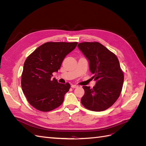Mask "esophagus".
Returning a JSON list of instances; mask_svg holds the SVG:
<instances>
[{"label":"esophagus","instance_id":"34e87169","mask_svg":"<svg viewBox=\"0 0 146 146\" xmlns=\"http://www.w3.org/2000/svg\"><path fill=\"white\" fill-rule=\"evenodd\" d=\"M78 86V85H71V87L72 88H77Z\"/></svg>","mask_w":146,"mask_h":146}]
</instances>
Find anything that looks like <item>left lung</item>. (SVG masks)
<instances>
[{
  "label": "left lung",
  "instance_id": "8db88e82",
  "mask_svg": "<svg viewBox=\"0 0 146 146\" xmlns=\"http://www.w3.org/2000/svg\"><path fill=\"white\" fill-rule=\"evenodd\" d=\"M78 47L89 60L92 78L97 80L92 89L83 86L82 104L91 111H104L115 103L122 91L124 76L118 58L98 42H83Z\"/></svg>",
  "mask_w": 146,
  "mask_h": 146
}]
</instances>
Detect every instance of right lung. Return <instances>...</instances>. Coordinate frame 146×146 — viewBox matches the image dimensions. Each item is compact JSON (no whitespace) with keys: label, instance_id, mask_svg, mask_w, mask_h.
Listing matches in <instances>:
<instances>
[{"label":"right lung","instance_id":"add662e5","mask_svg":"<svg viewBox=\"0 0 146 146\" xmlns=\"http://www.w3.org/2000/svg\"><path fill=\"white\" fill-rule=\"evenodd\" d=\"M78 42H47L38 47L25 60L21 75V86L29 103L39 111H52L62 104L69 83L52 79L65 56Z\"/></svg>","mask_w":146,"mask_h":146}]
</instances>
